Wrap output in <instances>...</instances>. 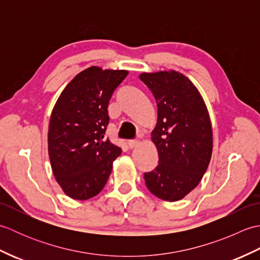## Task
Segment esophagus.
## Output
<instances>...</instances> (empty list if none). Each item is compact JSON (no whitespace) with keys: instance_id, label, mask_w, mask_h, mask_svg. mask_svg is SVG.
Listing matches in <instances>:
<instances>
[{"instance_id":"obj_1","label":"esophagus","mask_w":260,"mask_h":260,"mask_svg":"<svg viewBox=\"0 0 260 260\" xmlns=\"http://www.w3.org/2000/svg\"><path fill=\"white\" fill-rule=\"evenodd\" d=\"M127 144H128L129 148H135L140 145V141H128Z\"/></svg>"}]
</instances>
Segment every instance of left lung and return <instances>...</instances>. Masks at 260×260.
<instances>
[{
	"mask_svg": "<svg viewBox=\"0 0 260 260\" xmlns=\"http://www.w3.org/2000/svg\"><path fill=\"white\" fill-rule=\"evenodd\" d=\"M155 97L157 121L152 141L158 165L144 174L147 189L165 201L183 199L200 183L212 155V126L198 88L179 71L143 73Z\"/></svg>",
	"mask_w": 260,
	"mask_h": 260,
	"instance_id": "8db88e82",
	"label": "left lung"
}]
</instances>
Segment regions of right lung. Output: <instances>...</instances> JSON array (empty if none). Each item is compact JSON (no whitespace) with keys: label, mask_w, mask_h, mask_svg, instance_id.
Masks as SVG:
<instances>
[{"label":"right lung","mask_w":260,"mask_h":260,"mask_svg":"<svg viewBox=\"0 0 260 260\" xmlns=\"http://www.w3.org/2000/svg\"><path fill=\"white\" fill-rule=\"evenodd\" d=\"M127 70H82L60 93L48 131L51 168L62 191L75 200L101 192L121 150L105 139L108 103Z\"/></svg>","instance_id":"right-lung-1"}]
</instances>
